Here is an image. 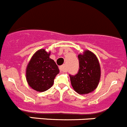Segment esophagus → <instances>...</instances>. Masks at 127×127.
Instances as JSON below:
<instances>
[{
	"instance_id": "obj_1",
	"label": "esophagus",
	"mask_w": 127,
	"mask_h": 127,
	"mask_svg": "<svg viewBox=\"0 0 127 127\" xmlns=\"http://www.w3.org/2000/svg\"><path fill=\"white\" fill-rule=\"evenodd\" d=\"M59 69H60V71H63V72L66 71V65L63 64V65H62V66H60V67H59Z\"/></svg>"
}]
</instances>
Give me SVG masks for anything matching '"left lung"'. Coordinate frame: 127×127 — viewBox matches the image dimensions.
Listing matches in <instances>:
<instances>
[{"label":"left lung","instance_id":"8db88e82","mask_svg":"<svg viewBox=\"0 0 127 127\" xmlns=\"http://www.w3.org/2000/svg\"><path fill=\"white\" fill-rule=\"evenodd\" d=\"M79 70L75 75H70L73 89L79 94H87L96 89L100 77V68L97 58L90 51L78 56Z\"/></svg>","mask_w":127,"mask_h":127}]
</instances>
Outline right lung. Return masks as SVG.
<instances>
[{
  "mask_svg": "<svg viewBox=\"0 0 127 127\" xmlns=\"http://www.w3.org/2000/svg\"><path fill=\"white\" fill-rule=\"evenodd\" d=\"M51 52L45 49L36 51L28 63L26 78L28 85L38 92L47 91L53 85L54 80L59 73L58 66L49 58Z\"/></svg>",
  "mask_w": 127,
  "mask_h": 127,
  "instance_id": "add662e5",
  "label": "right lung"
}]
</instances>
